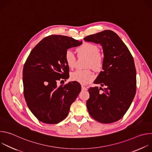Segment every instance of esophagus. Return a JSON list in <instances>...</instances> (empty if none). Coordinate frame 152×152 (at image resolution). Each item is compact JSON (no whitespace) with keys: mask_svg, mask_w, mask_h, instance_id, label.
<instances>
[{"mask_svg":"<svg viewBox=\"0 0 152 152\" xmlns=\"http://www.w3.org/2000/svg\"><path fill=\"white\" fill-rule=\"evenodd\" d=\"M81 87H82V89L83 90H86V89H87V88H86V86H85L83 85H81Z\"/></svg>","mask_w":152,"mask_h":152,"instance_id":"obj_1","label":"esophagus"}]
</instances>
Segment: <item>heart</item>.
Wrapping results in <instances>:
<instances>
[{
  "label": "heart",
  "mask_w": 152,
  "mask_h": 152,
  "mask_svg": "<svg viewBox=\"0 0 152 152\" xmlns=\"http://www.w3.org/2000/svg\"><path fill=\"white\" fill-rule=\"evenodd\" d=\"M99 48L93 43L84 42L76 49L78 56H85L88 58L86 67H91L96 72L102 70L104 59L103 56L99 53ZM64 59L67 66L70 69H73L76 61V58L73 52L67 50L64 55ZM70 78L73 81L85 84L92 81L94 78V73L90 70H76L71 73Z\"/></svg>",
  "instance_id": "heart-1"
}]
</instances>
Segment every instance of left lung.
<instances>
[{
    "instance_id": "1",
    "label": "left lung",
    "mask_w": 152,
    "mask_h": 152,
    "mask_svg": "<svg viewBox=\"0 0 152 152\" xmlns=\"http://www.w3.org/2000/svg\"><path fill=\"white\" fill-rule=\"evenodd\" d=\"M100 44L104 54L103 70L94 83L105 86L88 89L86 107L91 117L102 123L121 119L131 106L137 89L136 69L131 52L118 35L105 30L83 38Z\"/></svg>"
}]
</instances>
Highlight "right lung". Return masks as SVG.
<instances>
[{
    "label": "right lung",
    "instance_id": "add662e5",
    "mask_svg": "<svg viewBox=\"0 0 152 152\" xmlns=\"http://www.w3.org/2000/svg\"><path fill=\"white\" fill-rule=\"evenodd\" d=\"M82 44L72 37L52 35L31 52L23 67V93L29 109L39 121L57 124L69 114L81 86L74 81L58 86L56 82L69 77L65 53Z\"/></svg>",
    "mask_w": 152,
    "mask_h": 152
}]
</instances>
